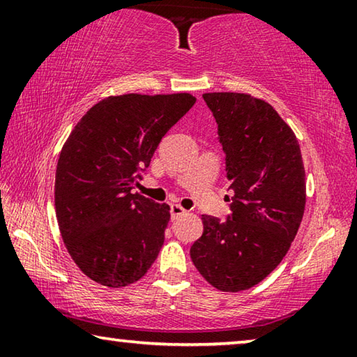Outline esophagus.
I'll use <instances>...</instances> for the list:
<instances>
[{"label": "esophagus", "mask_w": 357, "mask_h": 357, "mask_svg": "<svg viewBox=\"0 0 357 357\" xmlns=\"http://www.w3.org/2000/svg\"><path fill=\"white\" fill-rule=\"evenodd\" d=\"M170 213H172V219L174 220V219H178L179 215H184V214L187 213V211H185L183 206H179V204H172Z\"/></svg>", "instance_id": "1"}]
</instances>
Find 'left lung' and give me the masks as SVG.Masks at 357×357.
I'll list each match as a JSON object with an SVG mask.
<instances>
[{
  "mask_svg": "<svg viewBox=\"0 0 357 357\" xmlns=\"http://www.w3.org/2000/svg\"><path fill=\"white\" fill-rule=\"evenodd\" d=\"M219 126L231 215H203L190 258L220 291L255 287L280 264L305 209V170L291 128L273 105L243 93H206Z\"/></svg>",
  "mask_w": 357,
  "mask_h": 357,
  "instance_id": "left-lung-1",
  "label": "left lung"
}]
</instances>
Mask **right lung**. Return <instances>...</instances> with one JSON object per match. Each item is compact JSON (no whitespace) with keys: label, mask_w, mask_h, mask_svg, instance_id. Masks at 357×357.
<instances>
[{"label":"right lung","mask_w":357,"mask_h":357,"mask_svg":"<svg viewBox=\"0 0 357 357\" xmlns=\"http://www.w3.org/2000/svg\"><path fill=\"white\" fill-rule=\"evenodd\" d=\"M195 100L189 93L110 96L72 129L56 165L55 209L66 249L91 280L128 287L155 261L170 206L134 187Z\"/></svg>","instance_id":"1"}]
</instances>
